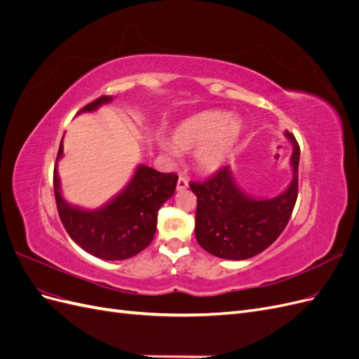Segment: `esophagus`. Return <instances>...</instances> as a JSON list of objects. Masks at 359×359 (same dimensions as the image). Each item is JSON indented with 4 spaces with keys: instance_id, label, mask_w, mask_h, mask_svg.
<instances>
[{
    "instance_id": "esophagus-1",
    "label": "esophagus",
    "mask_w": 359,
    "mask_h": 359,
    "mask_svg": "<svg viewBox=\"0 0 359 359\" xmlns=\"http://www.w3.org/2000/svg\"><path fill=\"white\" fill-rule=\"evenodd\" d=\"M189 187V181L184 178V177H180L178 178V182H177V190L178 191H182V190H186Z\"/></svg>"
}]
</instances>
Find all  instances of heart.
Masks as SVG:
<instances>
[{
  "instance_id": "1",
  "label": "heart",
  "mask_w": 359,
  "mask_h": 359,
  "mask_svg": "<svg viewBox=\"0 0 359 359\" xmlns=\"http://www.w3.org/2000/svg\"><path fill=\"white\" fill-rule=\"evenodd\" d=\"M243 132L241 119L229 112L202 111L180 121L172 130L170 140L177 151H194V165L198 170L215 173L232 157ZM175 150L168 145L163 147L168 156H175Z\"/></svg>"
}]
</instances>
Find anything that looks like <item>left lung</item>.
<instances>
[{
	"label": "left lung",
	"mask_w": 359,
	"mask_h": 359,
	"mask_svg": "<svg viewBox=\"0 0 359 359\" xmlns=\"http://www.w3.org/2000/svg\"><path fill=\"white\" fill-rule=\"evenodd\" d=\"M292 145L289 186L274 198H256L236 182L231 166H224L203 184H190L198 196L194 233L199 245L212 256L245 260L273 244L290 219L298 196L299 147L285 132Z\"/></svg>",
	"instance_id": "1"
}]
</instances>
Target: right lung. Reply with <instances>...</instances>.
Here are the masks:
<instances>
[{"instance_id":"1","label":"right lung","mask_w":359,"mask_h":359,"mask_svg":"<svg viewBox=\"0 0 359 359\" xmlns=\"http://www.w3.org/2000/svg\"><path fill=\"white\" fill-rule=\"evenodd\" d=\"M112 100L114 97H100L78 115L94 112ZM62 156L61 139L53 170V191L60 219L72 240L86 253L104 260L130 259L147 248L156 235L158 210L175 193V173H161L147 165H137L132 178L115 196L99 208L88 210L62 196L58 175V161Z\"/></svg>"}]
</instances>
